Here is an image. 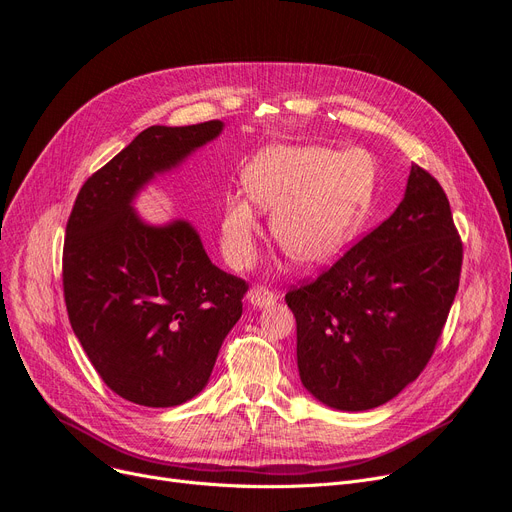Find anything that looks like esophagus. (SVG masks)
Returning <instances> with one entry per match:
<instances>
[{
  "mask_svg": "<svg viewBox=\"0 0 512 512\" xmlns=\"http://www.w3.org/2000/svg\"><path fill=\"white\" fill-rule=\"evenodd\" d=\"M247 299H249V303L253 307H270L276 301V293L268 291V288H265V286H255V288H251V291H249Z\"/></svg>",
  "mask_w": 512,
  "mask_h": 512,
  "instance_id": "obj_1",
  "label": "esophagus"
}]
</instances>
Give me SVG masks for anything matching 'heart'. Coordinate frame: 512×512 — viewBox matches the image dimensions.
<instances>
[{
  "label": "heart",
  "instance_id": "1",
  "mask_svg": "<svg viewBox=\"0 0 512 512\" xmlns=\"http://www.w3.org/2000/svg\"><path fill=\"white\" fill-rule=\"evenodd\" d=\"M257 207L272 211L278 247L301 265H324L358 236L372 203L376 169L364 150L328 146H270L242 175ZM257 213L247 196L230 194L221 209V249L236 270L257 253Z\"/></svg>",
  "mask_w": 512,
  "mask_h": 512
}]
</instances>
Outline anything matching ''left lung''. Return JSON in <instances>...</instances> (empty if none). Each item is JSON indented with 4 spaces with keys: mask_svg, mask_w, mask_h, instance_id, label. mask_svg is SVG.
I'll return each instance as SVG.
<instances>
[{
    "mask_svg": "<svg viewBox=\"0 0 512 512\" xmlns=\"http://www.w3.org/2000/svg\"><path fill=\"white\" fill-rule=\"evenodd\" d=\"M460 265L448 196L412 165L393 215L314 282L286 293L303 387L345 412L387 404L431 360Z\"/></svg>",
    "mask_w": 512,
    "mask_h": 512,
    "instance_id": "8db88e82",
    "label": "left lung"
}]
</instances>
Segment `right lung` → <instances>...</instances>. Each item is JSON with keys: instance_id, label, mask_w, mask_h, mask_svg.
<instances>
[{"instance_id": "right-lung-1", "label": "right lung", "mask_w": 512, "mask_h": 512, "mask_svg": "<svg viewBox=\"0 0 512 512\" xmlns=\"http://www.w3.org/2000/svg\"><path fill=\"white\" fill-rule=\"evenodd\" d=\"M224 123L152 125L87 180L62 251L64 301L100 379L127 402L180 406L209 383L249 284L211 263L184 219L150 226L133 198Z\"/></svg>"}]
</instances>
